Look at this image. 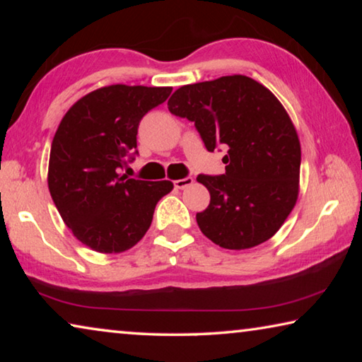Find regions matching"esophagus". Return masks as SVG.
Segmentation results:
<instances>
[{
  "label": "esophagus",
  "instance_id": "obj_1",
  "mask_svg": "<svg viewBox=\"0 0 362 362\" xmlns=\"http://www.w3.org/2000/svg\"><path fill=\"white\" fill-rule=\"evenodd\" d=\"M193 177H185V179H179V180H175L174 182V187L175 188H179V189H183V188H187V187H189V185H193Z\"/></svg>",
  "mask_w": 362,
  "mask_h": 362
}]
</instances>
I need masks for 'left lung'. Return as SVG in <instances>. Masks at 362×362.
Returning <instances> with one entry per match:
<instances>
[{"mask_svg": "<svg viewBox=\"0 0 362 362\" xmlns=\"http://www.w3.org/2000/svg\"><path fill=\"white\" fill-rule=\"evenodd\" d=\"M169 112L194 122L206 148L228 146L225 174H199L211 203L196 214L204 236L223 249L268 241L298 196L300 142L289 115L265 86L244 75L182 86Z\"/></svg>", "mask_w": 362, "mask_h": 362, "instance_id": "1", "label": "left lung"}]
</instances>
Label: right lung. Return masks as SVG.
Listing matches in <instances>:
<instances>
[{
  "instance_id": "add662e5",
  "label": "right lung",
  "mask_w": 362,
  "mask_h": 362,
  "mask_svg": "<svg viewBox=\"0 0 362 362\" xmlns=\"http://www.w3.org/2000/svg\"><path fill=\"white\" fill-rule=\"evenodd\" d=\"M173 88L113 84L79 99L60 121L49 156L47 185L76 240L102 254L131 249L150 228L173 182L127 179L119 169L137 151L140 119Z\"/></svg>"
}]
</instances>
